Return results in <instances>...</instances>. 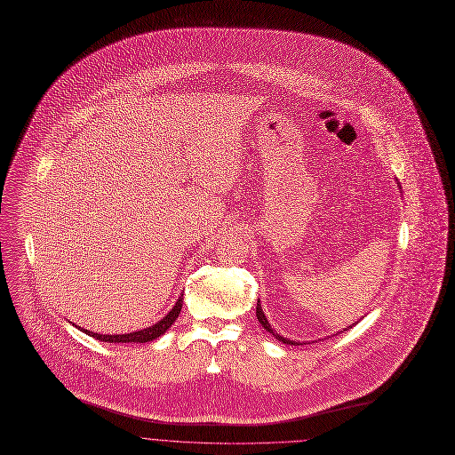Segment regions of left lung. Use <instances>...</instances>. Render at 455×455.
<instances>
[{"instance_id":"8db88e82","label":"left lung","mask_w":455,"mask_h":455,"mask_svg":"<svg viewBox=\"0 0 455 455\" xmlns=\"http://www.w3.org/2000/svg\"><path fill=\"white\" fill-rule=\"evenodd\" d=\"M257 320H259V323H260V325H262V327H264V329H266V331H267V332H269L271 336H275V338H276L278 341H282V343H285V345H294V347L298 345L296 341L285 339L283 336H280V334H275V332H273V329L269 327V323H267V318L264 316V311H262V307H260V304H259V301H257Z\"/></svg>"}]
</instances>
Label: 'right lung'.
I'll use <instances>...</instances> for the list:
<instances>
[{
    "instance_id": "1",
    "label": "right lung",
    "mask_w": 455,
    "mask_h": 455,
    "mask_svg": "<svg viewBox=\"0 0 455 455\" xmlns=\"http://www.w3.org/2000/svg\"><path fill=\"white\" fill-rule=\"evenodd\" d=\"M182 311V298H179L177 304L173 306V309L156 325L151 327H146V329H140L137 332H130V334H116V336H108V334H98V332H89L84 329V332L94 339H100V341H105V343H148V341H154L157 339L159 336H163L173 323L175 320L179 318ZM80 329V327H78ZM82 331V329H80Z\"/></svg>"
}]
</instances>
